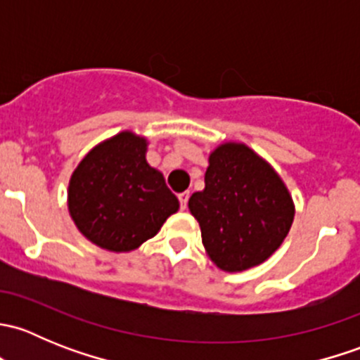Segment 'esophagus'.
Here are the masks:
<instances>
[{
    "mask_svg": "<svg viewBox=\"0 0 360 360\" xmlns=\"http://www.w3.org/2000/svg\"><path fill=\"white\" fill-rule=\"evenodd\" d=\"M181 202V209H186L188 207V198H190V191H183V193L177 195Z\"/></svg>",
    "mask_w": 360,
    "mask_h": 360,
    "instance_id": "obj_1",
    "label": "esophagus"
}]
</instances>
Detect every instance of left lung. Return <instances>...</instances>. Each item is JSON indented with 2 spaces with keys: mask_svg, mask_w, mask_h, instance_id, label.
<instances>
[{
  "mask_svg": "<svg viewBox=\"0 0 360 360\" xmlns=\"http://www.w3.org/2000/svg\"><path fill=\"white\" fill-rule=\"evenodd\" d=\"M207 256L223 271L266 261L288 237L294 202L274 167L244 143H223L209 155L205 188L190 197Z\"/></svg>",
  "mask_w": 360,
  "mask_h": 360,
  "instance_id": "obj_1",
  "label": "left lung"
}]
</instances>
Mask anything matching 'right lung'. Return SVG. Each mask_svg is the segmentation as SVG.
I'll return each instance as SVG.
<instances>
[{
	"mask_svg": "<svg viewBox=\"0 0 360 360\" xmlns=\"http://www.w3.org/2000/svg\"><path fill=\"white\" fill-rule=\"evenodd\" d=\"M146 151V137L123 130L94 146L71 174V219L101 249H137L179 210V200L163 174L148 163Z\"/></svg>",
	"mask_w": 360,
	"mask_h": 360,
	"instance_id": "1",
	"label": "right lung"
}]
</instances>
